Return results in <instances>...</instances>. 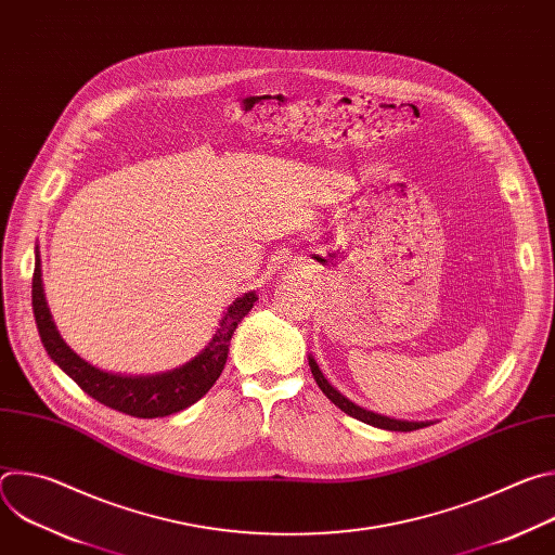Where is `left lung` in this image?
Returning a JSON list of instances; mask_svg holds the SVG:
<instances>
[{"label": "left lung", "mask_w": 555, "mask_h": 555, "mask_svg": "<svg viewBox=\"0 0 555 555\" xmlns=\"http://www.w3.org/2000/svg\"><path fill=\"white\" fill-rule=\"evenodd\" d=\"M309 369H311V375L315 379V384L321 386V390L327 395V398L340 409L345 411L347 415L369 424V426H375V428H384V430H400V433H411V430H420L424 426H430V422H406V420H392V417H384V415H377L373 411H366V409H360L358 404H353L351 400H347L345 395L340 390H336L327 377L321 373L319 364H315V360L309 356Z\"/></svg>", "instance_id": "left-lung-1"}]
</instances>
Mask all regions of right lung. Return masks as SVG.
Returning <instances> with one entry per match:
<instances>
[{"instance_id": "obj_1", "label": "right lung", "mask_w": 555, "mask_h": 555, "mask_svg": "<svg viewBox=\"0 0 555 555\" xmlns=\"http://www.w3.org/2000/svg\"><path fill=\"white\" fill-rule=\"evenodd\" d=\"M255 302H257L255 292L234 298V302L225 309L223 319L219 321V327L210 338V343L191 362L182 364L180 369L157 373V375H118V373L101 371L90 362H86L81 356H76L56 332V325L52 321L46 296H43L39 253H37L35 274H33V311H35L37 330L48 356L78 386H81L90 398H94L96 402L114 411H120L125 415L140 417V420L167 417V415L180 413L204 398L223 371L230 338L236 325L244 321V315L253 309Z\"/></svg>"}]
</instances>
